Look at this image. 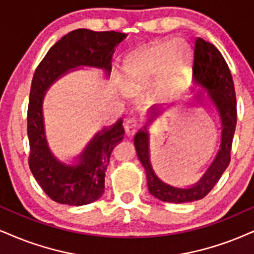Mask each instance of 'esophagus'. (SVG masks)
I'll list each match as a JSON object with an SVG mask.
<instances>
[{
  "mask_svg": "<svg viewBox=\"0 0 254 254\" xmlns=\"http://www.w3.org/2000/svg\"><path fill=\"white\" fill-rule=\"evenodd\" d=\"M139 121L136 120V119H128L126 121V124H125V130H126V133L128 135H133L134 133L136 132V129L139 128Z\"/></svg>",
  "mask_w": 254,
  "mask_h": 254,
  "instance_id": "obj_1",
  "label": "esophagus"
}]
</instances>
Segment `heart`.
I'll use <instances>...</instances> for the list:
<instances>
[{"mask_svg":"<svg viewBox=\"0 0 254 254\" xmlns=\"http://www.w3.org/2000/svg\"><path fill=\"white\" fill-rule=\"evenodd\" d=\"M192 49L184 40L155 41L134 54L125 65L127 82L120 80L119 88L126 98L132 96V88L141 90L158 77V88L172 92L184 80L189 69Z\"/></svg>","mask_w":254,"mask_h":254,"instance_id":"heart-1","label":"heart"}]
</instances>
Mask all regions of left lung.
<instances>
[{
    "mask_svg": "<svg viewBox=\"0 0 254 254\" xmlns=\"http://www.w3.org/2000/svg\"><path fill=\"white\" fill-rule=\"evenodd\" d=\"M193 83L194 87L207 92L208 100L217 109L221 125L220 146L217 155L198 183L189 187L174 186L160 179L153 168L148 126L166 111L164 107L154 106L148 109V120L134 137L137 158L146 171L149 193L165 202L184 203L202 199L218 183L231 160V147L237 125V102L232 75L221 53L212 43L200 37L195 40L194 46ZM189 105L207 108L200 92L190 99Z\"/></svg>",
    "mask_w": 254,
    "mask_h": 254,
    "instance_id": "8db88e82",
    "label": "left lung"
}]
</instances>
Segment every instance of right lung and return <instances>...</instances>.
<instances>
[{
    "mask_svg": "<svg viewBox=\"0 0 254 254\" xmlns=\"http://www.w3.org/2000/svg\"><path fill=\"white\" fill-rule=\"evenodd\" d=\"M127 37L118 31L76 29L68 33L49 49L31 81L28 106L29 167L37 184L52 200L69 206L94 202L105 192V175L113 148L124 139L122 119L103 127L84 149L65 164L54 155L46 137L43 100L59 79L83 67L102 69L111 75L115 48Z\"/></svg>",
    "mask_w": 254,
    "mask_h": 254,
    "instance_id": "add662e5",
    "label": "right lung"
}]
</instances>
